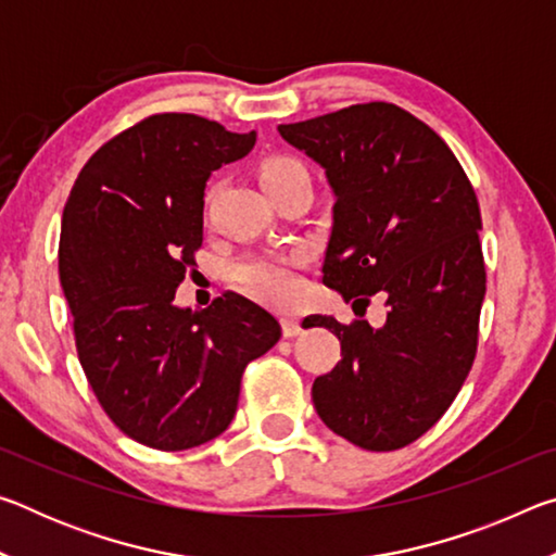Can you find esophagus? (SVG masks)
Instances as JSON below:
<instances>
[{
  "label": "esophagus",
  "instance_id": "1",
  "mask_svg": "<svg viewBox=\"0 0 556 556\" xmlns=\"http://www.w3.org/2000/svg\"><path fill=\"white\" fill-rule=\"evenodd\" d=\"M281 333H285V338L299 336V333H301L299 318H294V316H285V318H281Z\"/></svg>",
  "mask_w": 556,
  "mask_h": 556
}]
</instances>
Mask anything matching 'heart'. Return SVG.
Returning a JSON list of instances; mask_svg holds the SVG:
<instances>
[{
	"mask_svg": "<svg viewBox=\"0 0 556 556\" xmlns=\"http://www.w3.org/2000/svg\"><path fill=\"white\" fill-rule=\"evenodd\" d=\"M260 184L267 193L291 181H308L306 168L294 156L275 154L262 159L257 166ZM301 255L291 257H250L235 265L232 279L250 296L275 306H291L301 296V281L296 267Z\"/></svg>",
	"mask_w": 556,
	"mask_h": 556,
	"instance_id": "1",
	"label": "heart"
}]
</instances>
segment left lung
Wrapping results in <instances>:
<instances>
[{"label":"left lung","mask_w":556,"mask_h":556,"mask_svg":"<svg viewBox=\"0 0 556 556\" xmlns=\"http://www.w3.org/2000/svg\"><path fill=\"white\" fill-rule=\"evenodd\" d=\"M324 166L333 228L324 285L388 321L312 316L341 341V363L314 380L318 417L368 451H397L444 417L478 351L485 262L481 208L458 159L434 129L392 102H365L279 125Z\"/></svg>","instance_id":"1"}]
</instances>
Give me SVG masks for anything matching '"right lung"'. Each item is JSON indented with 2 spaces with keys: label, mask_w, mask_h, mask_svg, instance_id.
<instances>
[{
  "label": "right lung",
  "mask_w": 556,
  "mask_h": 556,
  "mask_svg": "<svg viewBox=\"0 0 556 556\" xmlns=\"http://www.w3.org/2000/svg\"><path fill=\"white\" fill-rule=\"evenodd\" d=\"M255 139L188 112L149 115L88 159L65 203L59 275L78 361L112 425L149 448L223 434L244 368L281 336L235 291L203 312L174 304L203 242L205 181Z\"/></svg>",
  "instance_id": "1"
}]
</instances>
